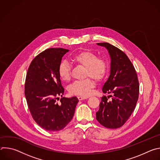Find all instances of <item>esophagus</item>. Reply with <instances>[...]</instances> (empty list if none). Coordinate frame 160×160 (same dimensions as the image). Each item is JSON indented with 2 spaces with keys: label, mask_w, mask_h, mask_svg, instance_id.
Listing matches in <instances>:
<instances>
[{
  "label": "esophagus",
  "mask_w": 160,
  "mask_h": 160,
  "mask_svg": "<svg viewBox=\"0 0 160 160\" xmlns=\"http://www.w3.org/2000/svg\"><path fill=\"white\" fill-rule=\"evenodd\" d=\"M88 98V97H85V96H78V99L79 101H82V100H83V99H86Z\"/></svg>",
  "instance_id": "1"
}]
</instances>
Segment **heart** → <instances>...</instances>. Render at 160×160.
Listing matches in <instances>:
<instances>
[{
	"mask_svg": "<svg viewBox=\"0 0 160 160\" xmlns=\"http://www.w3.org/2000/svg\"><path fill=\"white\" fill-rule=\"evenodd\" d=\"M75 62L86 68L85 76L90 77L96 80H103L108 73L106 62L99 59L98 56L93 52L85 51L79 52L72 56ZM58 74L64 82L69 81L71 77V67L67 61H62L58 66ZM95 82L90 78L83 80H77L68 87V91L72 95L87 96L91 94L92 89L95 87Z\"/></svg>",
	"mask_w": 160,
	"mask_h": 160,
	"instance_id": "1",
	"label": "heart"
}]
</instances>
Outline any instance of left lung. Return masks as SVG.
Segmentation results:
<instances>
[{"mask_svg":"<svg viewBox=\"0 0 160 160\" xmlns=\"http://www.w3.org/2000/svg\"><path fill=\"white\" fill-rule=\"evenodd\" d=\"M105 48L111 59L110 74L102 87V92L112 94V101L101 98L97 120L109 128L121 127L133 112L138 102L139 85L135 68L127 56L109 43H98Z\"/></svg>","mask_w":160,"mask_h":160,"instance_id":"1","label":"left lung"}]
</instances>
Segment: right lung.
<instances>
[{
	"label": "right lung",
	"instance_id": "1",
	"mask_svg": "<svg viewBox=\"0 0 160 160\" xmlns=\"http://www.w3.org/2000/svg\"><path fill=\"white\" fill-rule=\"evenodd\" d=\"M69 51L51 48L40 53L32 61L27 74L25 95L35 122L48 131L63 129L73 117L78 99L62 98L64 89L58 74L62 56Z\"/></svg>",
	"mask_w": 160,
	"mask_h": 160
}]
</instances>
